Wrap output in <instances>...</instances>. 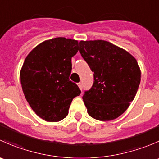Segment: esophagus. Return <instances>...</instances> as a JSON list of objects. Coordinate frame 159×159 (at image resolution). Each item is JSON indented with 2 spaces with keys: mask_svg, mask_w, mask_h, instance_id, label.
I'll list each match as a JSON object with an SVG mask.
<instances>
[{
  "mask_svg": "<svg viewBox=\"0 0 159 159\" xmlns=\"http://www.w3.org/2000/svg\"><path fill=\"white\" fill-rule=\"evenodd\" d=\"M78 87L80 88V89H81V90H82V88H83L82 83H81V82H79V83H78Z\"/></svg>",
  "mask_w": 159,
  "mask_h": 159,
  "instance_id": "esophagus-1",
  "label": "esophagus"
}]
</instances>
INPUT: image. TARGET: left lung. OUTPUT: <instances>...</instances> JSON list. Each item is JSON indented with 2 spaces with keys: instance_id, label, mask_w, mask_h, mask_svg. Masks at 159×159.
Masks as SVG:
<instances>
[{
  "instance_id": "8db88e82",
  "label": "left lung",
  "mask_w": 159,
  "mask_h": 159,
  "mask_svg": "<svg viewBox=\"0 0 159 159\" xmlns=\"http://www.w3.org/2000/svg\"><path fill=\"white\" fill-rule=\"evenodd\" d=\"M80 54L94 72L83 101L91 117L111 121L122 115L137 93L141 71L132 55L108 41H81Z\"/></svg>"
}]
</instances>
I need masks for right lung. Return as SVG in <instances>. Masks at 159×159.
<instances>
[{"label": "right lung", "mask_w": 159, "mask_h": 159, "mask_svg": "<svg viewBox=\"0 0 159 159\" xmlns=\"http://www.w3.org/2000/svg\"><path fill=\"white\" fill-rule=\"evenodd\" d=\"M78 51L77 41L56 38L40 44L25 58L20 75L22 89L34 111L45 121L64 119L74 98L81 94L69 79L71 57Z\"/></svg>", "instance_id": "add662e5"}]
</instances>
